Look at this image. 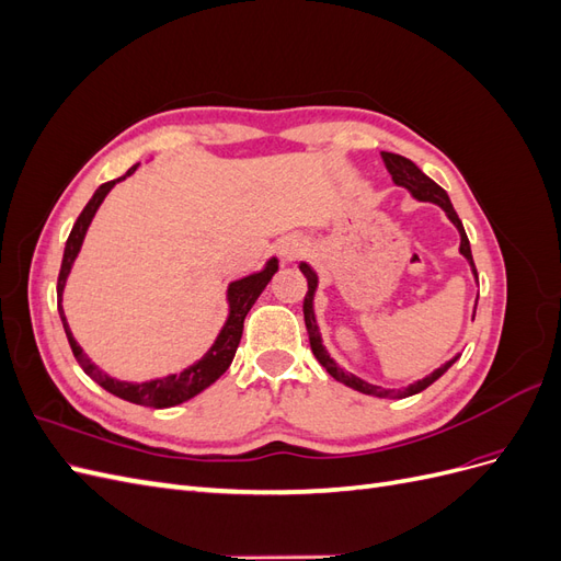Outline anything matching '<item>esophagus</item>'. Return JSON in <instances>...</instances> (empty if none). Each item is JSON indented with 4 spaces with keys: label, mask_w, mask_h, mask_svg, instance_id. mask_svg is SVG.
<instances>
[{
    "label": "esophagus",
    "mask_w": 561,
    "mask_h": 561,
    "mask_svg": "<svg viewBox=\"0 0 561 561\" xmlns=\"http://www.w3.org/2000/svg\"><path fill=\"white\" fill-rule=\"evenodd\" d=\"M301 250H304V245H301V241H297V239H287V241H283V245H280L283 260H295V257H299Z\"/></svg>",
    "instance_id": "obj_1"
}]
</instances>
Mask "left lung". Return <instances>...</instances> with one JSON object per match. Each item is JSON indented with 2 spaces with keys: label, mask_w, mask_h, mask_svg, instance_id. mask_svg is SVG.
<instances>
[{
  "label": "left lung",
  "mask_w": 561,
  "mask_h": 561,
  "mask_svg": "<svg viewBox=\"0 0 561 561\" xmlns=\"http://www.w3.org/2000/svg\"><path fill=\"white\" fill-rule=\"evenodd\" d=\"M381 159H383V163H386V168H388L390 178H393V182H396L398 186H404V190H410L412 196L419 198V201L437 203V206L447 213V217L451 219L454 227L458 229V233H461V248H458V250H461L463 257L470 262L472 274L478 276V268H474V262H472V252H470V243H468L466 229H463V225H461V219H458V215H456V210H454V206H451V201H449V196H447V192L443 190V186L435 184L428 175H423V173L419 171V165L412 163L410 159H404V157H400V154H390V151H381ZM299 268H301V274L307 276V283H309V290H307V295H304V322H307V330H309L311 351H313V355H316V360H318L322 367H325L328 375L334 377L336 381L346 383V386L353 388V390H360V393H365V396H377V398H410V396L421 393V390L428 388L433 381H437V379L443 377L445 371L456 363V358H451V360L445 363L443 367H437V369L433 371V375H428L426 379H419V381L410 383L407 388H381V386H371V383L363 381L360 377L351 375V371H344L342 367H339V365L330 358V353L325 351V346H322V339H320V332H318V322H316V316H313V295H316V287H318V276L313 274V268H311L307 262H301ZM472 318H474V313H472Z\"/></svg>",
  "instance_id": "8db88e82"
}]
</instances>
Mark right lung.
<instances>
[{
	"instance_id": "obj_1",
	"label": "right lung",
	"mask_w": 561,
	"mask_h": 561,
	"mask_svg": "<svg viewBox=\"0 0 561 561\" xmlns=\"http://www.w3.org/2000/svg\"><path fill=\"white\" fill-rule=\"evenodd\" d=\"M140 163H135L133 168H128V173L116 178L112 182L100 184L93 198L87 203V208L81 210V215L77 217V222L67 236V243H65V254H62V264H60V274H58V313L62 320V328L67 334V342H70V348L75 353V358L79 363V367L87 371V375L103 386L105 390H110L112 396L135 402V404H145V407H154V410H165V407H175L180 402H186L190 398L198 396L203 388H208L210 383H215L219 377L225 375L229 369L236 348L241 344V334H243V320L248 316V311L252 309V304L257 301V297L262 295L264 287L268 285V280L274 278V274L278 271V260H268L266 266L260 271V274H252L245 276L241 280H236L229 285V318L225 322V328L219 330L215 344L210 346V351L203 355L198 363H194L192 367H186L180 375H168L163 379H151V381H142V383H130V381H118L107 377L103 369H98L87 355H83L81 346L75 342V336L70 332V325H67L65 313H62V290H65V280L70 276V268L77 260V254L81 250L83 243V236H87V229L91 225V219L95 215V210L100 208V203L105 201V196L110 194L112 186L116 182L126 180L128 175L135 173V168Z\"/></svg>"
}]
</instances>
